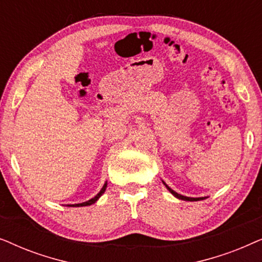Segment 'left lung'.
Returning a JSON list of instances; mask_svg holds the SVG:
<instances>
[{"label":"left lung","instance_id":"obj_1","mask_svg":"<svg viewBox=\"0 0 262 262\" xmlns=\"http://www.w3.org/2000/svg\"><path fill=\"white\" fill-rule=\"evenodd\" d=\"M166 187L169 189V192L171 193V194L173 195H175L177 196V198H179V199H181V200H188V202H196V200H202V199H204V198H189V196H185V195H181V194H179V193H177L175 191H173V189H171L169 186H167L166 185Z\"/></svg>","mask_w":262,"mask_h":262}]
</instances>
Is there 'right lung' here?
Instances as JSON below:
<instances>
[{"instance_id": "obj_1", "label": "right lung", "mask_w": 262, "mask_h": 262, "mask_svg": "<svg viewBox=\"0 0 262 262\" xmlns=\"http://www.w3.org/2000/svg\"><path fill=\"white\" fill-rule=\"evenodd\" d=\"M106 187H107V182L105 185H103V187L101 188V191H100L98 194H96L94 198H92L91 200H88V202H84V203H81V204H75V205H73V206H87V205H92V204H94L96 200H98L100 196L102 195V193L105 192V189H106Z\"/></svg>"}]
</instances>
